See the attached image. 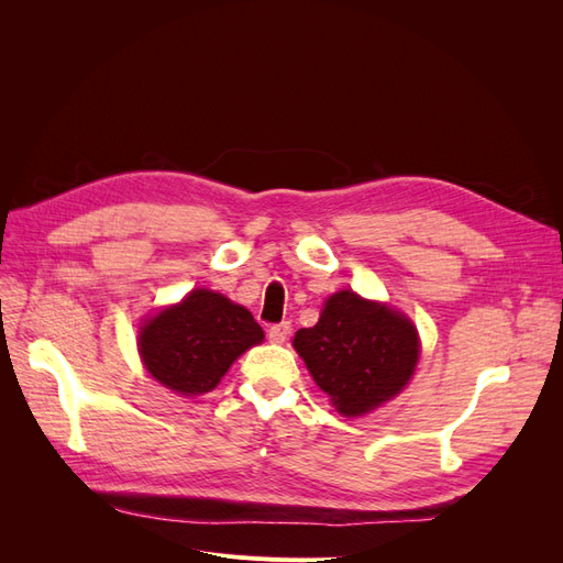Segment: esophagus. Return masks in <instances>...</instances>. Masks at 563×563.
I'll use <instances>...</instances> for the list:
<instances>
[{
	"label": "esophagus",
	"mask_w": 563,
	"mask_h": 563,
	"mask_svg": "<svg viewBox=\"0 0 563 563\" xmlns=\"http://www.w3.org/2000/svg\"><path fill=\"white\" fill-rule=\"evenodd\" d=\"M288 333H291V323L288 321H279V323H272L267 335L272 343H284V340L288 338Z\"/></svg>",
	"instance_id": "obj_1"
}]
</instances>
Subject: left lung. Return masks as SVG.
Here are the masks:
<instances>
[{
	"label": "left lung",
	"instance_id": "left-lung-1",
	"mask_svg": "<svg viewBox=\"0 0 563 563\" xmlns=\"http://www.w3.org/2000/svg\"><path fill=\"white\" fill-rule=\"evenodd\" d=\"M294 347L340 413L362 416L399 395L418 364V333L404 314L340 291Z\"/></svg>",
	"mask_w": 563,
	"mask_h": 563
}]
</instances>
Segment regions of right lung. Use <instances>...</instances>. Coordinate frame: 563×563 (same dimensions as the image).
<instances>
[{
    "label": "right lung",
    "mask_w": 563,
    "mask_h": 563,
    "mask_svg": "<svg viewBox=\"0 0 563 563\" xmlns=\"http://www.w3.org/2000/svg\"><path fill=\"white\" fill-rule=\"evenodd\" d=\"M261 340V323L246 308L197 288L145 323L139 347L152 378L195 397L211 391L236 356Z\"/></svg>",
    "instance_id": "add662e5"
}]
</instances>
